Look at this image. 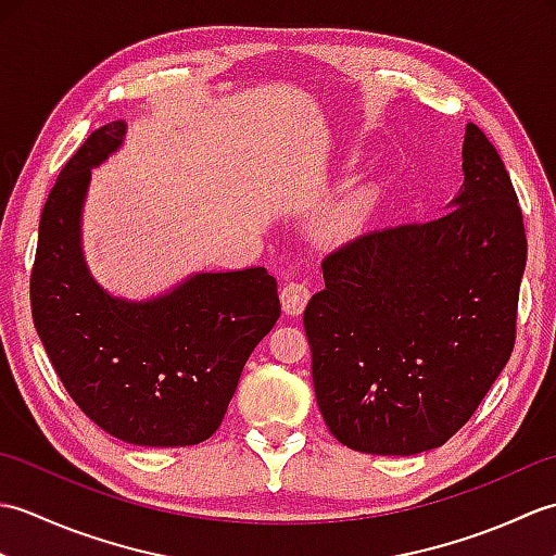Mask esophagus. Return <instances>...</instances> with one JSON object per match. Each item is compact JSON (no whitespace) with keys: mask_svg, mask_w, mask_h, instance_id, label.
Segmentation results:
<instances>
[{"mask_svg":"<svg viewBox=\"0 0 556 556\" xmlns=\"http://www.w3.org/2000/svg\"><path fill=\"white\" fill-rule=\"evenodd\" d=\"M279 296H281V305H285V313L301 315L311 301V285L303 279H289L287 285L281 287Z\"/></svg>","mask_w":556,"mask_h":556,"instance_id":"esophagus-1","label":"esophagus"}]
</instances>
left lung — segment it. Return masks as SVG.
I'll use <instances>...</instances> for the list:
<instances>
[{
    "label": "left lung",
    "instance_id": "8db88e82",
    "mask_svg": "<svg viewBox=\"0 0 556 556\" xmlns=\"http://www.w3.org/2000/svg\"><path fill=\"white\" fill-rule=\"evenodd\" d=\"M464 174L440 217L368 231L323 260L325 289L303 313L313 384L329 432L356 452L442 446L511 358L526 227L476 124Z\"/></svg>",
    "mask_w": 556,
    "mask_h": 556
}]
</instances>
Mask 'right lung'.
Here are the masks:
<instances>
[{
    "mask_svg": "<svg viewBox=\"0 0 556 556\" xmlns=\"http://www.w3.org/2000/svg\"><path fill=\"white\" fill-rule=\"evenodd\" d=\"M126 126L88 136L59 172L30 271L33 323L68 396L116 440L191 446L215 434L257 341L279 320L265 267L203 271L148 303L112 299L88 275L78 222L90 167Z\"/></svg>",
    "mask_w": 556,
    "mask_h": 556,
    "instance_id": "obj_1",
    "label": "right lung"
}]
</instances>
